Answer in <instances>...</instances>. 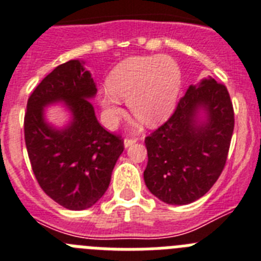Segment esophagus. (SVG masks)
Here are the masks:
<instances>
[{
    "label": "esophagus",
    "mask_w": 261,
    "mask_h": 261,
    "mask_svg": "<svg viewBox=\"0 0 261 261\" xmlns=\"http://www.w3.org/2000/svg\"><path fill=\"white\" fill-rule=\"evenodd\" d=\"M138 140V138L135 137H131V138H124V147H128L131 146V144H134L135 142Z\"/></svg>",
    "instance_id": "obj_1"
}]
</instances>
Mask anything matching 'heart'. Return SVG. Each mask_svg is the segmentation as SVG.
I'll return each instance as SVG.
<instances>
[{
  "mask_svg": "<svg viewBox=\"0 0 261 261\" xmlns=\"http://www.w3.org/2000/svg\"><path fill=\"white\" fill-rule=\"evenodd\" d=\"M106 84L109 92L101 94V105L109 124L121 115L119 98H123L138 119L152 126L165 121L173 112L181 87V71L169 56H137L119 63Z\"/></svg>",
  "mask_w": 261,
  "mask_h": 261,
  "instance_id": "b5f03b06",
  "label": "heart"
}]
</instances>
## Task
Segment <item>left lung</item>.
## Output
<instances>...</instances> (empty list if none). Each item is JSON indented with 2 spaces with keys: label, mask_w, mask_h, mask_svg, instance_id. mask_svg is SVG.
<instances>
[{
  "label": "left lung",
  "mask_w": 261,
  "mask_h": 261,
  "mask_svg": "<svg viewBox=\"0 0 261 261\" xmlns=\"http://www.w3.org/2000/svg\"><path fill=\"white\" fill-rule=\"evenodd\" d=\"M198 108L206 122L196 123ZM234 108L227 88L214 79L190 85L173 114L146 137L148 162L144 182L169 205H187L205 196L225 168L234 131Z\"/></svg>",
  "instance_id": "left-lung-1"
}]
</instances>
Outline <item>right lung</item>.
Wrapping results in <instances>:
<instances>
[{"instance_id":"add662e5","label":"right lung","mask_w":261,"mask_h":261,"mask_svg":"<svg viewBox=\"0 0 261 261\" xmlns=\"http://www.w3.org/2000/svg\"><path fill=\"white\" fill-rule=\"evenodd\" d=\"M96 93L89 71L69 60L47 74L27 101L24 142L34 176L49 198L69 210L88 209L103 196L124 149L123 139L97 121L88 101ZM58 100L72 113L64 130L51 128L42 118V108Z\"/></svg>"}]
</instances>
